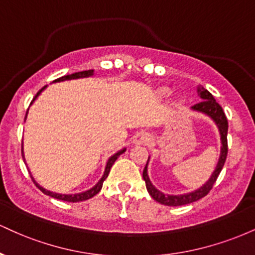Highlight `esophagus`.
<instances>
[{
  "mask_svg": "<svg viewBox=\"0 0 255 255\" xmlns=\"http://www.w3.org/2000/svg\"><path fill=\"white\" fill-rule=\"evenodd\" d=\"M148 140H150V135H148L146 131H139V133H136V135H134L133 137V144L141 145L147 142Z\"/></svg>",
  "mask_w": 255,
  "mask_h": 255,
  "instance_id": "34e87169",
  "label": "esophagus"
}]
</instances>
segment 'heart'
I'll return each instance as SVG.
<instances>
[{"label": "heart", "instance_id": "1", "mask_svg": "<svg viewBox=\"0 0 255 255\" xmlns=\"http://www.w3.org/2000/svg\"><path fill=\"white\" fill-rule=\"evenodd\" d=\"M164 92H168V91H166V90H164Z\"/></svg>", "mask_w": 255, "mask_h": 255}]
</instances>
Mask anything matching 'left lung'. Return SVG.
<instances>
[{
	"instance_id": "1",
	"label": "left lung",
	"mask_w": 255,
	"mask_h": 255,
	"mask_svg": "<svg viewBox=\"0 0 255 255\" xmlns=\"http://www.w3.org/2000/svg\"><path fill=\"white\" fill-rule=\"evenodd\" d=\"M198 95L199 97L201 98V101L199 102L198 104L193 105L191 109L193 111H197V113H201L204 115L209 116L210 119L215 122L216 126H217L219 130V135H221V153H219L218 163L216 165L215 171L212 172L211 177L205 182L200 188L195 189V191L186 193V194H164L163 192L158 191L156 187L153 186L151 182L150 177H148L147 174V165L148 160H150V157H148L147 163H146V166L142 171V177H144V181L146 183V188H147V192L150 193V195L154 200L158 201L159 204L166 205V206H181V205H187L194 203V201L199 200V199L204 198L205 195H207V193L212 189L213 184H215L216 180H217L219 172L223 169V165L225 163V159H227L228 154V120L225 118V114L222 107L219 105L216 99L213 98V96L206 89H204L203 86L198 87Z\"/></svg>"
}]
</instances>
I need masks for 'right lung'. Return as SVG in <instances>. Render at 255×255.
Masks as SVG:
<instances>
[{
  "label": "right lung",
  "mask_w": 255,
  "mask_h": 255,
  "mask_svg": "<svg viewBox=\"0 0 255 255\" xmlns=\"http://www.w3.org/2000/svg\"><path fill=\"white\" fill-rule=\"evenodd\" d=\"M93 74H95V72H93V69H91V71L78 72V73H74V74H71V75H64V77H61V78H58V79H56V80L54 81V83H60V81H66V80H73V79L89 78V77H92ZM45 87H46V86H44L43 89L40 90L39 92L37 93V95H36V97H34V98H33V101L31 102V104L33 103L34 101H36L38 96H39L40 93H42V91H43L44 89H45ZM26 118H27V113H26ZM26 118H25V120H26ZM21 152H22V158H24V162H26V160H25V154H24V145H22ZM125 152H126V148H122V150H120L119 152H116L115 154H113V156H111V157L109 158V159H108V162H107V165H105V170H104V174H103V176L101 177V180H99L98 182L96 183L95 186L92 187V188L87 189V191H85V192L77 193V194H61V193H55V192L48 191V189L43 188L42 186H39V184H38V183L36 182V181H34V178L32 177V175H31V177H32V180H33L34 184H36V186L38 187V188H39L40 191H42V192L44 193V194L49 195V197H51V198H55V199H58V200L69 201V203H78V201H84V200H87V199H91V198H92V197H95L96 194H98V193L101 192L102 187H103V182H104V181H105V178L108 177V175H109V172H110V169H111V166H113L114 163H115V160L118 159V158L120 157V154L125 153Z\"/></svg>",
  "instance_id": "1"
}]
</instances>
